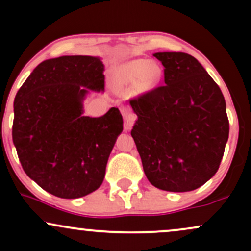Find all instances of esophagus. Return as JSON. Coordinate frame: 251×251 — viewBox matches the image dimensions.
<instances>
[{
    "instance_id": "34e87169",
    "label": "esophagus",
    "mask_w": 251,
    "mask_h": 251,
    "mask_svg": "<svg viewBox=\"0 0 251 251\" xmlns=\"http://www.w3.org/2000/svg\"><path fill=\"white\" fill-rule=\"evenodd\" d=\"M123 119H125V130H130L132 128L133 123H135L137 116L135 113L131 111L129 106H123L121 108Z\"/></svg>"
}]
</instances>
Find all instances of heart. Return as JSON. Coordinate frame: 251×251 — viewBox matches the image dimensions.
Returning <instances> with one entry per match:
<instances>
[{"mask_svg":"<svg viewBox=\"0 0 251 251\" xmlns=\"http://www.w3.org/2000/svg\"><path fill=\"white\" fill-rule=\"evenodd\" d=\"M161 77V70L156 64L147 59H135L123 65L119 70L118 78L121 84L137 83L140 90L152 89Z\"/></svg>","mask_w":251,"mask_h":251,"instance_id":"1","label":"heart"}]
</instances>
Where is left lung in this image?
<instances>
[{
    "label": "left lung",
    "instance_id": "obj_1",
    "mask_svg": "<svg viewBox=\"0 0 251 251\" xmlns=\"http://www.w3.org/2000/svg\"><path fill=\"white\" fill-rule=\"evenodd\" d=\"M164 85L130 105L144 173L160 190H197L217 173L228 139L224 96L203 66L184 52H156Z\"/></svg>",
    "mask_w": 251,
    "mask_h": 251
}]
</instances>
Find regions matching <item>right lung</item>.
Returning <instances> with one entry per match:
<instances>
[{"instance_id": "add662e5", "label": "right lung", "mask_w": 251, "mask_h": 251, "mask_svg": "<svg viewBox=\"0 0 251 251\" xmlns=\"http://www.w3.org/2000/svg\"><path fill=\"white\" fill-rule=\"evenodd\" d=\"M102 72L98 57L52 58L37 65L16 95L12 140L20 163L58 198H81L100 186L123 130L116 107L100 118L83 116L89 90H105Z\"/></svg>"}]
</instances>
